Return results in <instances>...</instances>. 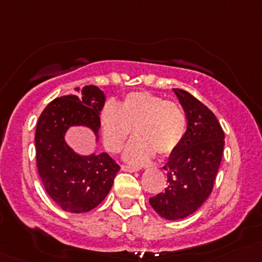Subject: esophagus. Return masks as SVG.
I'll list each match as a JSON object with an SVG mask.
<instances>
[{"label": "esophagus", "mask_w": 262, "mask_h": 262, "mask_svg": "<svg viewBox=\"0 0 262 262\" xmlns=\"http://www.w3.org/2000/svg\"><path fill=\"white\" fill-rule=\"evenodd\" d=\"M121 170L126 171V172H136L137 168L133 167V166H128V165H121Z\"/></svg>", "instance_id": "1"}]
</instances>
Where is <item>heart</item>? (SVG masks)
Masks as SVG:
<instances>
[{"label": "heart", "mask_w": 262, "mask_h": 262, "mask_svg": "<svg viewBox=\"0 0 262 262\" xmlns=\"http://www.w3.org/2000/svg\"><path fill=\"white\" fill-rule=\"evenodd\" d=\"M186 115L178 102L150 92L125 95L120 105L109 101L100 112L104 144L110 152H119L130 137H138L126 147L125 160L146 163L158 153L171 155L178 149L186 133Z\"/></svg>", "instance_id": "heart-1"}]
</instances>
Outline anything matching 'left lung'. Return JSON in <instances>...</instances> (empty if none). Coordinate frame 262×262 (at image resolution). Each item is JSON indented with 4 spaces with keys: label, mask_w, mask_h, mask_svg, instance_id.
<instances>
[{
    "label": "left lung",
    "mask_w": 262,
    "mask_h": 262,
    "mask_svg": "<svg viewBox=\"0 0 262 262\" xmlns=\"http://www.w3.org/2000/svg\"><path fill=\"white\" fill-rule=\"evenodd\" d=\"M173 92L186 114L187 130L163 166L167 187L149 198L150 207L168 221L196 212L212 194L224 148V132L212 110L185 90Z\"/></svg>",
    "instance_id": "obj_1"
}]
</instances>
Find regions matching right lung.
Instances as JSON below:
<instances>
[{
    "label": "right lung",
    "mask_w": 262,
    "mask_h": 262,
    "mask_svg": "<svg viewBox=\"0 0 262 262\" xmlns=\"http://www.w3.org/2000/svg\"><path fill=\"white\" fill-rule=\"evenodd\" d=\"M104 102V92L89 84L50 101L39 116L36 167L46 191L64 212L86 213L96 208L120 170L107 153L82 157L64 142L70 126H89L97 134Z\"/></svg>",
    "instance_id": "right-lung-1"
}]
</instances>
